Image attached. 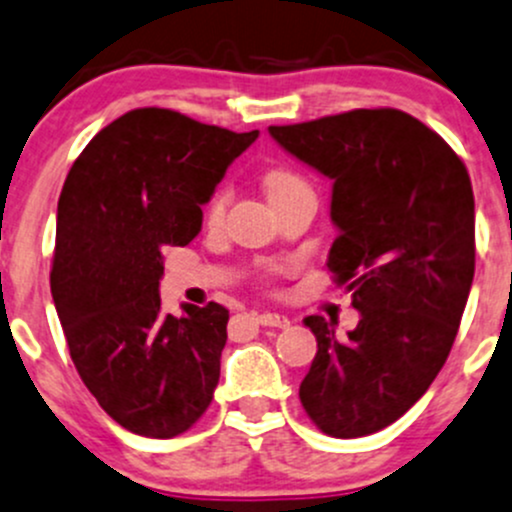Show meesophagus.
Here are the masks:
<instances>
[{
  "label": "esophagus",
  "instance_id": "34e87169",
  "mask_svg": "<svg viewBox=\"0 0 512 512\" xmlns=\"http://www.w3.org/2000/svg\"><path fill=\"white\" fill-rule=\"evenodd\" d=\"M256 323L266 325V328H288V325H291V320H288V315L271 313V310H266V313L256 315Z\"/></svg>",
  "mask_w": 512,
  "mask_h": 512
}]
</instances>
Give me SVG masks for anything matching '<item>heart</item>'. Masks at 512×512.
<instances>
[{
  "label": "heart",
  "mask_w": 512,
  "mask_h": 512,
  "mask_svg": "<svg viewBox=\"0 0 512 512\" xmlns=\"http://www.w3.org/2000/svg\"><path fill=\"white\" fill-rule=\"evenodd\" d=\"M263 187H266L268 199H271V202H276V199L286 197V194L295 192V189L308 187V184H305L303 177H298L295 172L286 170V167H271V170H266V175H263ZM226 199H229L226 189H219V192L209 199V204H207L209 219H219L221 214H224Z\"/></svg>",
  "instance_id": "obj_1"
}]
</instances>
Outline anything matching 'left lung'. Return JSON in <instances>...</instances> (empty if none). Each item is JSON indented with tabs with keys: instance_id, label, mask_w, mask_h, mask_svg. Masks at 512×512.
Segmentation results:
<instances>
[{
	"instance_id": "1",
	"label": "left lung",
	"mask_w": 512,
	"mask_h": 512,
	"mask_svg": "<svg viewBox=\"0 0 512 512\" xmlns=\"http://www.w3.org/2000/svg\"><path fill=\"white\" fill-rule=\"evenodd\" d=\"M268 133L333 179L328 268L360 310L347 337L305 318L318 352L300 404L335 439L374 434L419 402L456 340L476 268L471 177L441 135L394 108Z\"/></svg>"
}]
</instances>
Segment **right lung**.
<instances>
[{
	"mask_svg": "<svg viewBox=\"0 0 512 512\" xmlns=\"http://www.w3.org/2000/svg\"><path fill=\"white\" fill-rule=\"evenodd\" d=\"M256 138L138 108L105 125L63 182L51 295L83 384L133 434L172 439L212 404L229 310L162 313V251L199 234L202 204Z\"/></svg>",
	"mask_w": 512,
	"mask_h": 512,
	"instance_id": "1",
	"label": "right lung"
}]
</instances>
